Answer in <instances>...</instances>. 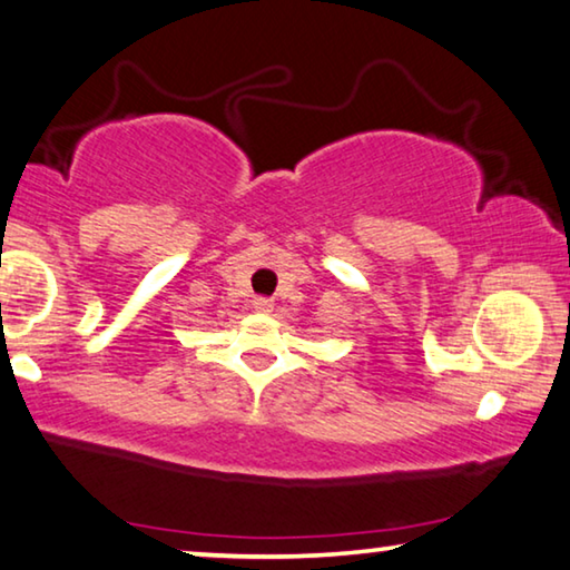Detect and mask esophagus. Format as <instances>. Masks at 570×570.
Masks as SVG:
<instances>
[{
	"instance_id": "esophagus-1",
	"label": "esophagus",
	"mask_w": 570,
	"mask_h": 570,
	"mask_svg": "<svg viewBox=\"0 0 570 570\" xmlns=\"http://www.w3.org/2000/svg\"><path fill=\"white\" fill-rule=\"evenodd\" d=\"M252 305H255L257 313H273V307H275V303L269 301V297H255Z\"/></svg>"
}]
</instances>
